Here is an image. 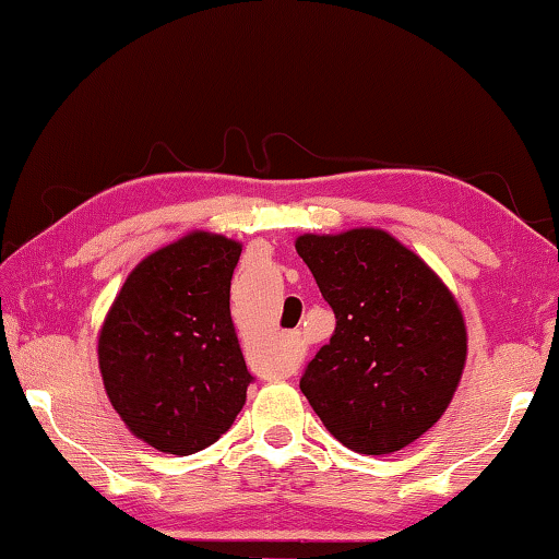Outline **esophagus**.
Listing matches in <instances>:
<instances>
[{
    "mask_svg": "<svg viewBox=\"0 0 559 559\" xmlns=\"http://www.w3.org/2000/svg\"><path fill=\"white\" fill-rule=\"evenodd\" d=\"M300 350H304V343H300V335L298 333H288L286 335V368L283 370H290V362H296V358L300 356Z\"/></svg>",
    "mask_w": 559,
    "mask_h": 559,
    "instance_id": "34e87169",
    "label": "esophagus"
}]
</instances>
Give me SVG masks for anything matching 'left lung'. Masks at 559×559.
Instances as JSON below:
<instances>
[{
    "mask_svg": "<svg viewBox=\"0 0 559 559\" xmlns=\"http://www.w3.org/2000/svg\"><path fill=\"white\" fill-rule=\"evenodd\" d=\"M296 251L335 313L300 391L335 440L395 453L440 420L467 356L457 300L436 271L380 228L304 234Z\"/></svg>",
    "mask_w": 559,
    "mask_h": 559,
    "instance_id": "obj_1",
    "label": "left lung"
}]
</instances>
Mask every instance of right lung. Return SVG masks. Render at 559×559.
Returning <instances> with one entry per match:
<instances>
[{"instance_id":"add662e5","label":"right lung","mask_w":559,"mask_h":559,"mask_svg":"<svg viewBox=\"0 0 559 559\" xmlns=\"http://www.w3.org/2000/svg\"><path fill=\"white\" fill-rule=\"evenodd\" d=\"M238 255V241L193 231L146 255L106 313V395L127 428L162 453L214 445L246 403L253 376L228 306Z\"/></svg>"}]
</instances>
